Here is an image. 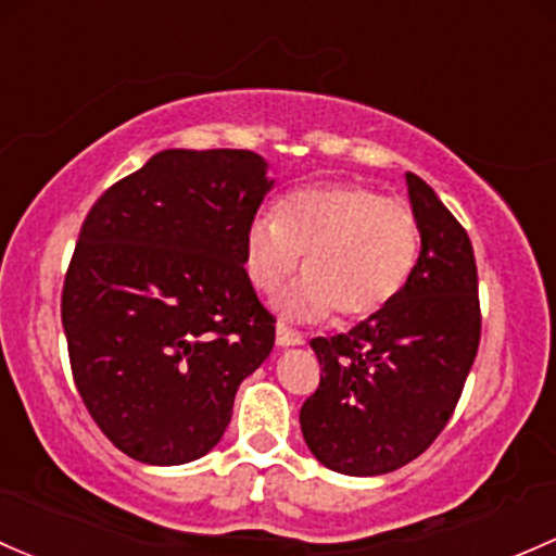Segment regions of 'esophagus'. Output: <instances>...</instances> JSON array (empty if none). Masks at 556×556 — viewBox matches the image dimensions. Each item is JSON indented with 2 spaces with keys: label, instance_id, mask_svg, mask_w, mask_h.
Instances as JSON below:
<instances>
[{
  "label": "esophagus",
  "instance_id": "obj_1",
  "mask_svg": "<svg viewBox=\"0 0 556 556\" xmlns=\"http://www.w3.org/2000/svg\"><path fill=\"white\" fill-rule=\"evenodd\" d=\"M303 343V336L301 332H295L293 327L288 325H277V346H301Z\"/></svg>",
  "mask_w": 556,
  "mask_h": 556
}]
</instances>
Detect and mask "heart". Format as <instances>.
I'll return each instance as SVG.
<instances>
[{
    "label": "heart",
    "mask_w": 556,
    "mask_h": 556,
    "mask_svg": "<svg viewBox=\"0 0 556 556\" xmlns=\"http://www.w3.org/2000/svg\"><path fill=\"white\" fill-rule=\"evenodd\" d=\"M303 255V282L279 298L293 319L356 323L383 312L410 282L420 255V224L410 204L365 184H317L290 191L277 215L244 231V271L274 293Z\"/></svg>",
    "instance_id": "b5f03b06"
}]
</instances>
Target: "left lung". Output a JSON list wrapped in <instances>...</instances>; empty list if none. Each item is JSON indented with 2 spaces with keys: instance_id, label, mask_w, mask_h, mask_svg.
<instances>
[{
  "instance_id": "obj_1",
  "label": "left lung",
  "mask_w": 556,
  "mask_h": 556,
  "mask_svg": "<svg viewBox=\"0 0 556 556\" xmlns=\"http://www.w3.org/2000/svg\"><path fill=\"white\" fill-rule=\"evenodd\" d=\"M407 194L420 224L410 282L349 332L312 338L323 378L303 402L301 431L338 475H389L418 458L453 416L479 349L469 233L416 173Z\"/></svg>"
}]
</instances>
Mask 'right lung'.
I'll list each match as a JSON object with an SVG mask.
<instances>
[{
  "label": "right lung",
  "mask_w": 556,
  "mask_h": 556,
  "mask_svg": "<svg viewBox=\"0 0 556 556\" xmlns=\"http://www.w3.org/2000/svg\"><path fill=\"white\" fill-rule=\"evenodd\" d=\"M274 180L244 149H170L98 197L61 295L68 362L98 429L140 464L202 458L274 349L244 231Z\"/></svg>",
  "instance_id": "add662e5"
}]
</instances>
